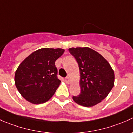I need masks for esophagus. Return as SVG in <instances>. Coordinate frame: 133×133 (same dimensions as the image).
I'll return each mask as SVG.
<instances>
[{"mask_svg": "<svg viewBox=\"0 0 133 133\" xmlns=\"http://www.w3.org/2000/svg\"><path fill=\"white\" fill-rule=\"evenodd\" d=\"M70 80H70V78L69 77H66L65 78V82L67 83V84H70V82H71Z\"/></svg>", "mask_w": 133, "mask_h": 133, "instance_id": "34e87169", "label": "esophagus"}]
</instances>
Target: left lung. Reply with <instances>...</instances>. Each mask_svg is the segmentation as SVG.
Returning a JSON list of instances; mask_svg holds the SVG:
<instances>
[{
	"label": "left lung",
	"instance_id": "left-lung-1",
	"mask_svg": "<svg viewBox=\"0 0 133 133\" xmlns=\"http://www.w3.org/2000/svg\"><path fill=\"white\" fill-rule=\"evenodd\" d=\"M69 51L77 61L80 75V94L73 96V100L82 106H94L113 88V69L100 53L88 47L69 48Z\"/></svg>",
	"mask_w": 133,
	"mask_h": 133
}]
</instances>
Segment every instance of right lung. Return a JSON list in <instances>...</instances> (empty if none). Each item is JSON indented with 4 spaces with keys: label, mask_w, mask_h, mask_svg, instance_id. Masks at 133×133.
I'll use <instances>...</instances> for the list:
<instances>
[{
    "label": "right lung",
    "mask_w": 133,
    "mask_h": 133,
    "mask_svg": "<svg viewBox=\"0 0 133 133\" xmlns=\"http://www.w3.org/2000/svg\"><path fill=\"white\" fill-rule=\"evenodd\" d=\"M61 48H41L25 58L15 75V84L21 95L33 104L48 101L60 85L56 60L64 53Z\"/></svg>",
    "instance_id": "add662e5"
}]
</instances>
